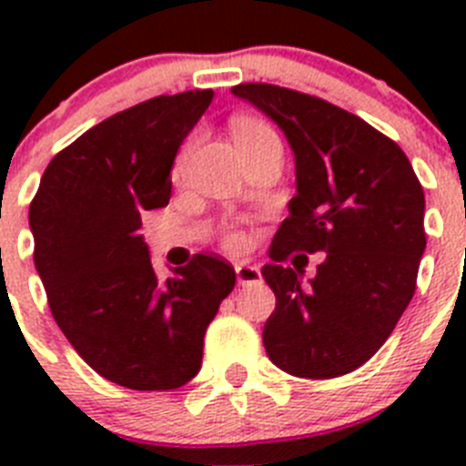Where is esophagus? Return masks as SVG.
<instances>
[{
	"instance_id": "obj_1",
	"label": "esophagus",
	"mask_w": 466,
	"mask_h": 466,
	"mask_svg": "<svg viewBox=\"0 0 466 466\" xmlns=\"http://www.w3.org/2000/svg\"><path fill=\"white\" fill-rule=\"evenodd\" d=\"M236 275H238V284L261 282V270H258L257 266H249V263H238Z\"/></svg>"
}]
</instances>
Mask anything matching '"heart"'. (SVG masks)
<instances>
[{"mask_svg":"<svg viewBox=\"0 0 466 466\" xmlns=\"http://www.w3.org/2000/svg\"><path fill=\"white\" fill-rule=\"evenodd\" d=\"M266 135H275V133L270 130L268 123L258 121V118L242 116V118H238L236 123H233V139H236V144L254 142V139L266 137ZM184 158H187V154H182V156H179V160H177V172L182 170ZM224 242H226V247H228V249H240V247L245 245V236H242L240 230H228V233H226V238H224Z\"/></svg>","mask_w":466,"mask_h":466,"instance_id":"heart-1","label":"heart"}]
</instances>
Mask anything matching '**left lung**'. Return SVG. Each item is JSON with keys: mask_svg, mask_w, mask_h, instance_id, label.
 Listing matches in <instances>:
<instances>
[{"mask_svg": "<svg viewBox=\"0 0 466 466\" xmlns=\"http://www.w3.org/2000/svg\"><path fill=\"white\" fill-rule=\"evenodd\" d=\"M230 90L282 127L296 158L289 217L261 268L275 291L266 352L291 376H345L376 355L413 299L425 193L399 144L364 118L273 84ZM291 251L328 252L308 285L281 266Z\"/></svg>", "mask_w": 466, "mask_h": 466, "instance_id": "obj_1", "label": "left lung"}]
</instances>
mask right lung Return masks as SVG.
I'll list each match as a JSON object with an SVG mask.
<instances>
[{
	"mask_svg": "<svg viewBox=\"0 0 466 466\" xmlns=\"http://www.w3.org/2000/svg\"><path fill=\"white\" fill-rule=\"evenodd\" d=\"M212 97L158 95L105 118L53 156L30 203L53 319L93 371L127 390L187 385L236 287L233 266L212 254L158 279L139 236L142 214L170 200L177 151Z\"/></svg>",
	"mask_w": 466,
	"mask_h": 466,
	"instance_id": "obj_1",
	"label": "right lung"
}]
</instances>
